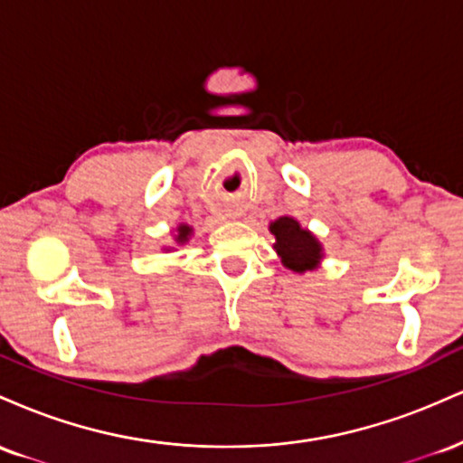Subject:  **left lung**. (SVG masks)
Listing matches in <instances>:
<instances>
[{"label":"left lung","instance_id":"8db88e82","mask_svg":"<svg viewBox=\"0 0 463 463\" xmlns=\"http://www.w3.org/2000/svg\"><path fill=\"white\" fill-rule=\"evenodd\" d=\"M269 232L274 235V250L280 263L294 274H305L317 269L324 261V246L309 228L300 224L296 217L283 215L269 222Z\"/></svg>","mask_w":463,"mask_h":463}]
</instances>
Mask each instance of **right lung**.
Returning <instances> with one entry per match:
<instances>
[{
  "mask_svg": "<svg viewBox=\"0 0 463 463\" xmlns=\"http://www.w3.org/2000/svg\"><path fill=\"white\" fill-rule=\"evenodd\" d=\"M174 243H176V246H184V243H189V239L194 237V226H189V224H178L176 228H174ZM163 250H174V246H167V248H163Z\"/></svg>",
  "mask_w": 463,
  "mask_h": 463,
  "instance_id": "right-lung-1",
  "label": "right lung"
}]
</instances>
